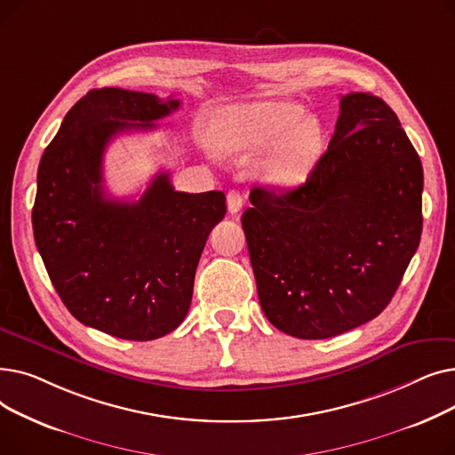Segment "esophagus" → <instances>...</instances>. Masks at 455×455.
Instances as JSON below:
<instances>
[{"instance_id":"esophagus-1","label":"esophagus","mask_w":455,"mask_h":455,"mask_svg":"<svg viewBox=\"0 0 455 455\" xmlns=\"http://www.w3.org/2000/svg\"><path fill=\"white\" fill-rule=\"evenodd\" d=\"M227 206H228V212L230 213H237L242 210L243 206V196L240 194V191L235 189H230L228 196H227Z\"/></svg>"}]
</instances>
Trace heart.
<instances>
[{"mask_svg":"<svg viewBox=\"0 0 455 455\" xmlns=\"http://www.w3.org/2000/svg\"><path fill=\"white\" fill-rule=\"evenodd\" d=\"M212 136L225 153H254L273 146L259 160V177L275 188L299 186L324 149L317 119L288 100L228 105L213 116Z\"/></svg>","mask_w":455,"mask_h":455,"instance_id":"heart-1","label":"heart"}]
</instances>
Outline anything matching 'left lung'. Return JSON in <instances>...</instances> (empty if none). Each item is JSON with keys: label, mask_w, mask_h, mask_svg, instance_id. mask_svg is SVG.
Instances as JSON below:
<instances>
[{"label": "left lung", "mask_w": 455, "mask_h": 455, "mask_svg": "<svg viewBox=\"0 0 455 455\" xmlns=\"http://www.w3.org/2000/svg\"><path fill=\"white\" fill-rule=\"evenodd\" d=\"M307 180L254 186L242 215L258 299L273 326L326 339L384 312L422 234V164L391 107L341 98Z\"/></svg>", "instance_id": "left-lung-1"}]
</instances>
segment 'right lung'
I'll use <instances>...</instances> for the list:
<instances>
[{"label": "right lung", "instance_id": "add662e5", "mask_svg": "<svg viewBox=\"0 0 455 455\" xmlns=\"http://www.w3.org/2000/svg\"><path fill=\"white\" fill-rule=\"evenodd\" d=\"M179 107L146 92L90 90L38 165L33 232L47 275L71 315L119 339H158L184 321L208 234L227 213L223 191H175L170 173L140 201L105 194L110 140L151 131Z\"/></svg>", "mask_w": 455, "mask_h": 455}]
</instances>
